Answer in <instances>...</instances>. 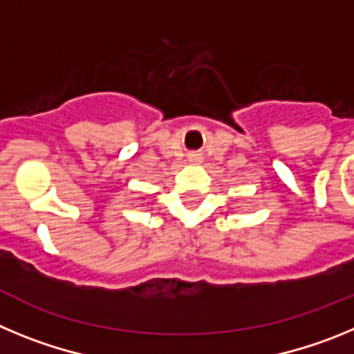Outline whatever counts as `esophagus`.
<instances>
[{
  "label": "esophagus",
  "mask_w": 354,
  "mask_h": 354,
  "mask_svg": "<svg viewBox=\"0 0 354 354\" xmlns=\"http://www.w3.org/2000/svg\"><path fill=\"white\" fill-rule=\"evenodd\" d=\"M189 161H192V162H200V154H189Z\"/></svg>",
  "instance_id": "34e87169"
}]
</instances>
